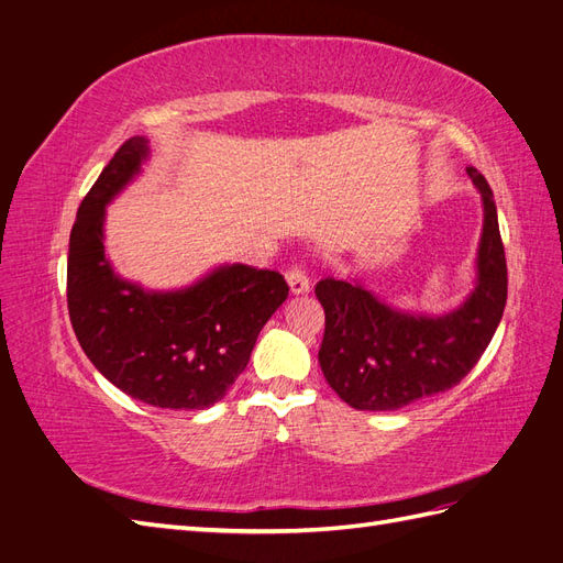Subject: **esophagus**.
I'll list each match as a JSON object with an SVG mask.
<instances>
[{
    "instance_id": "34e87169",
    "label": "esophagus",
    "mask_w": 563,
    "mask_h": 563,
    "mask_svg": "<svg viewBox=\"0 0 563 563\" xmlns=\"http://www.w3.org/2000/svg\"><path fill=\"white\" fill-rule=\"evenodd\" d=\"M286 282H288V288H291L294 296H302L310 291V277L305 275V269L300 265L286 272Z\"/></svg>"
}]
</instances>
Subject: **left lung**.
Returning <instances> with one entry per match:
<instances>
[{
  "instance_id": "1",
  "label": "left lung",
  "mask_w": 563,
  "mask_h": 563,
  "mask_svg": "<svg viewBox=\"0 0 563 563\" xmlns=\"http://www.w3.org/2000/svg\"><path fill=\"white\" fill-rule=\"evenodd\" d=\"M482 195L484 228L470 296L444 314L406 312L362 282L321 279L327 314L319 366L335 395L356 411H397L463 380L488 347L507 302V263L498 211L486 178L467 166Z\"/></svg>"
}]
</instances>
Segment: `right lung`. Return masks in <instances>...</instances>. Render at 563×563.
<instances>
[{
  "mask_svg": "<svg viewBox=\"0 0 563 563\" xmlns=\"http://www.w3.org/2000/svg\"><path fill=\"white\" fill-rule=\"evenodd\" d=\"M150 141L133 135L84 197L67 253V310L84 354L129 397L201 411L225 397L255 340L288 296L275 269L218 265L176 291L119 277L106 255V209L143 172Z\"/></svg>",
  "mask_w": 563,
  "mask_h": 563,
  "instance_id": "obj_1",
  "label": "right lung"
}]
</instances>
